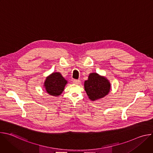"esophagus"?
Wrapping results in <instances>:
<instances>
[{"mask_svg": "<svg viewBox=\"0 0 153 153\" xmlns=\"http://www.w3.org/2000/svg\"><path fill=\"white\" fill-rule=\"evenodd\" d=\"M73 82L74 83V84H77V85H78V84H80V80H73Z\"/></svg>", "mask_w": 153, "mask_h": 153, "instance_id": "esophagus-1", "label": "esophagus"}]
</instances>
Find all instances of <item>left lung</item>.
<instances>
[{"label":"left lung","instance_id":"left-lung-1","mask_svg":"<svg viewBox=\"0 0 153 153\" xmlns=\"http://www.w3.org/2000/svg\"><path fill=\"white\" fill-rule=\"evenodd\" d=\"M84 88L88 98L91 101H96L108 94L111 90V83L105 76L91 73L84 82Z\"/></svg>","mask_w":153,"mask_h":153}]
</instances>
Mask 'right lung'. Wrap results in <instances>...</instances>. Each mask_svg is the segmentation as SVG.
<instances>
[{"label":"right lung","instance_id":"obj_1","mask_svg":"<svg viewBox=\"0 0 153 153\" xmlns=\"http://www.w3.org/2000/svg\"><path fill=\"white\" fill-rule=\"evenodd\" d=\"M68 81L59 72H53L46 77L43 86L47 93L52 96L58 97L65 89Z\"/></svg>","mask_w":153,"mask_h":153}]
</instances>
